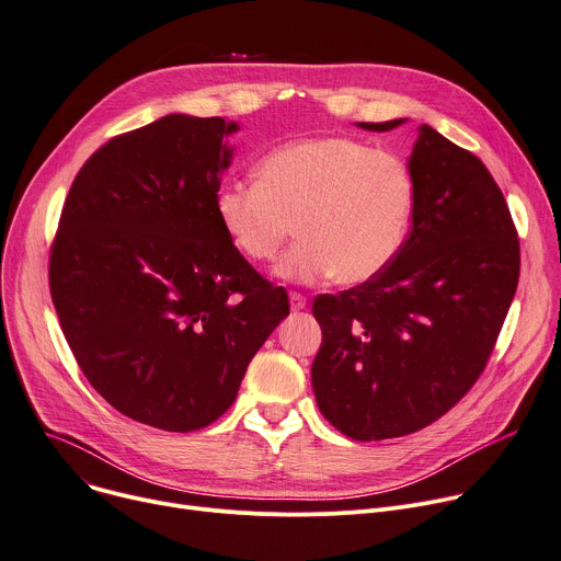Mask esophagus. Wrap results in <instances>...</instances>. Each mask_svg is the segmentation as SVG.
I'll return each instance as SVG.
<instances>
[{"mask_svg":"<svg viewBox=\"0 0 561 561\" xmlns=\"http://www.w3.org/2000/svg\"><path fill=\"white\" fill-rule=\"evenodd\" d=\"M307 307V297L302 293H290V309L293 311H302Z\"/></svg>","mask_w":561,"mask_h":561,"instance_id":"1","label":"esophagus"}]
</instances>
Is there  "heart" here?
<instances>
[{
	"label": "heart",
	"mask_w": 561,
	"mask_h": 561,
	"mask_svg": "<svg viewBox=\"0 0 561 561\" xmlns=\"http://www.w3.org/2000/svg\"><path fill=\"white\" fill-rule=\"evenodd\" d=\"M256 182H228L214 214L230 245L290 282L356 286L377 279L401 252L415 211V182L405 162L352 137H309L282 144L259 160Z\"/></svg>",
	"instance_id": "heart-1"
}]
</instances>
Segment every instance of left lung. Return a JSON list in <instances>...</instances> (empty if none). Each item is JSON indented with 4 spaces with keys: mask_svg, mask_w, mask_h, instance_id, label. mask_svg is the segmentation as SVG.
Segmentation results:
<instances>
[{
    "mask_svg": "<svg viewBox=\"0 0 561 561\" xmlns=\"http://www.w3.org/2000/svg\"><path fill=\"white\" fill-rule=\"evenodd\" d=\"M403 122L358 126L386 133ZM408 169L415 211L397 259L377 279L313 300L316 401L358 442L449 413L488 365L518 284L516 228L488 167L424 124Z\"/></svg>",
    "mask_w": 561,
    "mask_h": 561,
    "instance_id": "left-lung-1",
    "label": "left lung"
}]
</instances>
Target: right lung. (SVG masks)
I'll use <instances>...</instances> for the list:
<instances>
[{"instance_id": "right-lung-1", "label": "right lung", "mask_w": 561, "mask_h": 561, "mask_svg": "<svg viewBox=\"0 0 561 561\" xmlns=\"http://www.w3.org/2000/svg\"><path fill=\"white\" fill-rule=\"evenodd\" d=\"M234 122L167 115L81 167L49 256L51 300L92 388L173 433L209 426L288 316V295L222 234L214 198Z\"/></svg>"}]
</instances>
